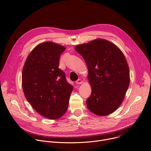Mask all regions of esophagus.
I'll return each instance as SVG.
<instances>
[{"instance_id": "1", "label": "esophagus", "mask_w": 151, "mask_h": 151, "mask_svg": "<svg viewBox=\"0 0 151 151\" xmlns=\"http://www.w3.org/2000/svg\"><path fill=\"white\" fill-rule=\"evenodd\" d=\"M82 83H83V81H82L81 79H78L76 81V84H81Z\"/></svg>"}]
</instances>
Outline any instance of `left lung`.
<instances>
[{"instance_id":"left-lung-1","label":"left lung","mask_w":151,"mask_h":151,"mask_svg":"<svg viewBox=\"0 0 151 151\" xmlns=\"http://www.w3.org/2000/svg\"><path fill=\"white\" fill-rule=\"evenodd\" d=\"M75 50L84 59L91 94L86 101L89 110L99 116L114 112L125 98L130 83L124 54L108 40L97 38L78 45Z\"/></svg>"}]
</instances>
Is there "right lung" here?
I'll return each instance as SVG.
<instances>
[{"label":"right lung","mask_w":151,"mask_h":151,"mask_svg":"<svg viewBox=\"0 0 151 151\" xmlns=\"http://www.w3.org/2000/svg\"><path fill=\"white\" fill-rule=\"evenodd\" d=\"M65 47L52 42L40 43L27 57L22 70L25 98L35 110L51 120L67 111L73 86L58 68Z\"/></svg>","instance_id":"obj_1"}]
</instances>
